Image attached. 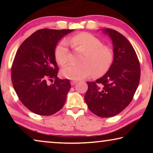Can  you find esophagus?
Segmentation results:
<instances>
[{
    "instance_id": "obj_1",
    "label": "esophagus",
    "mask_w": 153,
    "mask_h": 153,
    "mask_svg": "<svg viewBox=\"0 0 153 153\" xmlns=\"http://www.w3.org/2000/svg\"><path fill=\"white\" fill-rule=\"evenodd\" d=\"M77 82V81H74V80H72V81H71V86H74V85L76 84Z\"/></svg>"
}]
</instances>
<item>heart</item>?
<instances>
[{
	"label": "heart",
	"instance_id": "obj_1",
	"mask_svg": "<svg viewBox=\"0 0 153 153\" xmlns=\"http://www.w3.org/2000/svg\"><path fill=\"white\" fill-rule=\"evenodd\" d=\"M68 42L75 50L84 53L80 62L81 65H70L62 70L66 78L79 80L90 76L92 73L99 77L107 73L113 61V52L109 46L102 45V41L97 36L88 32H82L72 36ZM68 44L63 40L56 47V61L61 65L69 61Z\"/></svg>",
	"mask_w": 153,
	"mask_h": 153
}]
</instances>
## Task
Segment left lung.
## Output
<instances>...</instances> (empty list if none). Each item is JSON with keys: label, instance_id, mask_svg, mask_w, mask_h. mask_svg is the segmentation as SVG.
Wrapping results in <instances>:
<instances>
[{"label": "left lung", "instance_id": "left-lung-1", "mask_svg": "<svg viewBox=\"0 0 153 153\" xmlns=\"http://www.w3.org/2000/svg\"><path fill=\"white\" fill-rule=\"evenodd\" d=\"M113 46V61L108 71L96 82H87L84 100L92 113L100 117H113L128 107L138 86L140 67L128 40L117 31L106 28Z\"/></svg>", "mask_w": 153, "mask_h": 153}]
</instances>
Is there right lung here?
<instances>
[{
    "label": "right lung",
    "instance_id": "1",
    "mask_svg": "<svg viewBox=\"0 0 153 153\" xmlns=\"http://www.w3.org/2000/svg\"><path fill=\"white\" fill-rule=\"evenodd\" d=\"M73 31L39 30L17 51L11 68L13 86L20 101L37 115H53L65 103L71 84L57 77L55 50L59 41ZM53 79V84L48 85Z\"/></svg>",
    "mask_w": 153,
    "mask_h": 153
}]
</instances>
